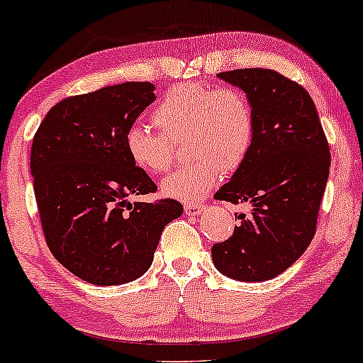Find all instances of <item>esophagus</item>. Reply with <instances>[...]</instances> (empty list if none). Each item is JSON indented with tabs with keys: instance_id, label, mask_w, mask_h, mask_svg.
Returning a JSON list of instances; mask_svg holds the SVG:
<instances>
[{
	"instance_id": "esophagus-1",
	"label": "esophagus",
	"mask_w": 363,
	"mask_h": 363,
	"mask_svg": "<svg viewBox=\"0 0 363 363\" xmlns=\"http://www.w3.org/2000/svg\"><path fill=\"white\" fill-rule=\"evenodd\" d=\"M205 210H206V205H203V203H187V205H184L186 215H189V216H196V215L203 213Z\"/></svg>"
}]
</instances>
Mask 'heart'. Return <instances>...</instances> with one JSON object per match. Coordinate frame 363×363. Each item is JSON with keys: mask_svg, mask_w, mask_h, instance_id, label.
<instances>
[{"mask_svg": "<svg viewBox=\"0 0 363 363\" xmlns=\"http://www.w3.org/2000/svg\"><path fill=\"white\" fill-rule=\"evenodd\" d=\"M160 133L135 124L124 135V148L136 167L162 174L176 158L174 145L186 140L193 158L162 181L165 198L198 201L216 184L220 170L234 172L244 164L254 141V114L242 91L230 86L186 83L170 89L152 112Z\"/></svg>", "mask_w": 363, "mask_h": 363, "instance_id": "1", "label": "heart"}]
</instances>
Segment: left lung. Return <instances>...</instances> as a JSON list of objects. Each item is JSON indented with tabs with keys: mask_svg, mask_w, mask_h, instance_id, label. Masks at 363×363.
I'll return each instance as SVG.
<instances>
[{
	"mask_svg": "<svg viewBox=\"0 0 363 363\" xmlns=\"http://www.w3.org/2000/svg\"><path fill=\"white\" fill-rule=\"evenodd\" d=\"M247 95L254 141L215 199L249 203L251 216L211 247L215 268L239 281H266L290 268L315 234L329 177L328 140L314 101L298 83L264 68L218 73Z\"/></svg>",
	"mask_w": 363,
	"mask_h": 363,
	"instance_id": "left-lung-1",
	"label": "left lung"
}]
</instances>
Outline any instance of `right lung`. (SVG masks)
<instances>
[{
	"label": "right lung",
	"instance_id": "obj_1",
	"mask_svg": "<svg viewBox=\"0 0 363 363\" xmlns=\"http://www.w3.org/2000/svg\"><path fill=\"white\" fill-rule=\"evenodd\" d=\"M148 82H126L74 95L48 112L34 136L30 172L45 242L74 277L99 286L143 277L176 199L129 203L155 193L129 160L124 135L155 101Z\"/></svg>",
	"mask_w": 363,
	"mask_h": 363
}]
</instances>
